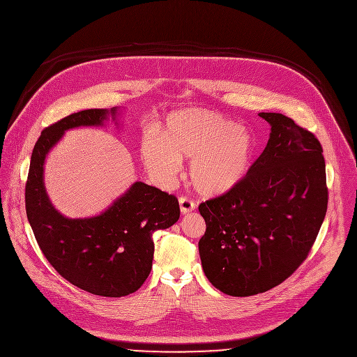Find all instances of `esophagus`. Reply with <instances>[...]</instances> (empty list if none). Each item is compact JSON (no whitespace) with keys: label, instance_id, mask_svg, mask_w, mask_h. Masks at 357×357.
I'll return each mask as SVG.
<instances>
[{"label":"esophagus","instance_id":"34e87169","mask_svg":"<svg viewBox=\"0 0 357 357\" xmlns=\"http://www.w3.org/2000/svg\"><path fill=\"white\" fill-rule=\"evenodd\" d=\"M178 204H180V211H181L183 215H185V213L194 211V208H195L194 202L191 199L185 198V197H180L178 198Z\"/></svg>","mask_w":357,"mask_h":357}]
</instances>
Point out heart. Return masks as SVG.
<instances>
[{
	"label": "heart",
	"mask_w": 357,
	"mask_h": 357,
	"mask_svg": "<svg viewBox=\"0 0 357 357\" xmlns=\"http://www.w3.org/2000/svg\"><path fill=\"white\" fill-rule=\"evenodd\" d=\"M256 152L253 133L222 115L206 109L170 114L160 137L148 135L140 158L160 183H170L178 160H190L188 176L204 197H220L235 190L249 174Z\"/></svg>",
	"instance_id": "obj_1"
}]
</instances>
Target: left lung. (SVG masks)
Masks as SVG:
<instances>
[{"label":"left lung","mask_w":357,"mask_h":357,"mask_svg":"<svg viewBox=\"0 0 357 357\" xmlns=\"http://www.w3.org/2000/svg\"><path fill=\"white\" fill-rule=\"evenodd\" d=\"M270 137L246 178L198 206L206 229L198 242L213 287L234 297L264 293L308 256L328 208L319 140L291 118L260 112Z\"/></svg>","instance_id":"obj_1"}]
</instances>
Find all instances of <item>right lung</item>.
Returning a JSON list of instances; mask_svg holds the SVG:
<instances>
[{
	"instance_id": "obj_1",
	"label": "right lung",
	"mask_w": 357,
	"mask_h": 357,
	"mask_svg": "<svg viewBox=\"0 0 357 357\" xmlns=\"http://www.w3.org/2000/svg\"><path fill=\"white\" fill-rule=\"evenodd\" d=\"M121 109H86L46 128L33 148L25 188L26 215L38 245L54 270L73 286L101 297L135 293L152 270L153 234L180 218L174 195L135 181L101 213L68 218L52 204L45 162L63 135L80 126H118Z\"/></svg>"
}]
</instances>
